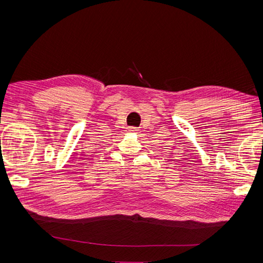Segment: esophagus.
Returning <instances> with one entry per match:
<instances>
[{
	"label": "esophagus",
	"mask_w": 263,
	"mask_h": 263,
	"mask_svg": "<svg viewBox=\"0 0 263 263\" xmlns=\"http://www.w3.org/2000/svg\"><path fill=\"white\" fill-rule=\"evenodd\" d=\"M128 130H129V132H133V133H138L140 129L138 128V127H129Z\"/></svg>",
	"instance_id": "esophagus-1"
}]
</instances>
